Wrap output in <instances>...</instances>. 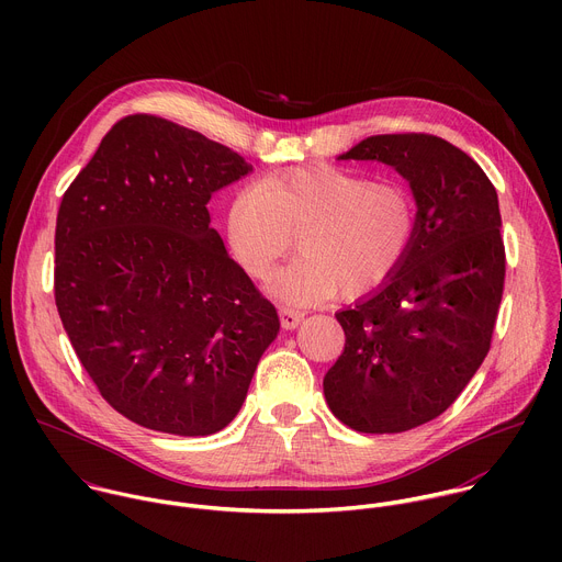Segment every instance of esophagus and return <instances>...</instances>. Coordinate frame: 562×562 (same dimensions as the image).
Wrapping results in <instances>:
<instances>
[{
    "mask_svg": "<svg viewBox=\"0 0 562 562\" xmlns=\"http://www.w3.org/2000/svg\"><path fill=\"white\" fill-rule=\"evenodd\" d=\"M304 313L297 311V308H291V306H280V323H282V329L291 331L295 329L300 323H302Z\"/></svg>",
    "mask_w": 562,
    "mask_h": 562,
    "instance_id": "esophagus-1",
    "label": "esophagus"
}]
</instances>
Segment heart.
I'll use <instances>...</instances> for the list:
<instances>
[{
    "instance_id": "obj_1",
    "label": "heart",
    "mask_w": 562,
    "mask_h": 562,
    "mask_svg": "<svg viewBox=\"0 0 562 562\" xmlns=\"http://www.w3.org/2000/svg\"><path fill=\"white\" fill-rule=\"evenodd\" d=\"M418 226L412 191L397 182L319 165L271 173L226 211V243L251 278L265 280L293 249L271 291L286 302L345 300L382 286L407 258Z\"/></svg>"
}]
</instances>
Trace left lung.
Listing matches in <instances>:
<instances>
[{
  "label": "left lung",
  "mask_w": 562,
  "mask_h": 562,
  "mask_svg": "<svg viewBox=\"0 0 562 562\" xmlns=\"http://www.w3.org/2000/svg\"><path fill=\"white\" fill-rule=\"evenodd\" d=\"M338 159L393 167L418 226L397 271L336 313L347 340L325 397L356 431H409L447 412L490 351L505 284L498 193L467 153L425 133L373 135Z\"/></svg>",
  "instance_id": "obj_1"
}]
</instances>
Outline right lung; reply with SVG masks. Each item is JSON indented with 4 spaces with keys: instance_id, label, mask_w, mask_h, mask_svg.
<instances>
[{
    "instance_id": "add662e5",
    "label": "right lung",
    "mask_w": 562,
    "mask_h": 562,
    "mask_svg": "<svg viewBox=\"0 0 562 562\" xmlns=\"http://www.w3.org/2000/svg\"><path fill=\"white\" fill-rule=\"evenodd\" d=\"M251 171L198 131L131 115L61 198V325L102 397L139 427L189 438L224 429L280 331L206 211Z\"/></svg>"
}]
</instances>
